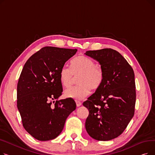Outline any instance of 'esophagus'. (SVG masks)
Returning <instances> with one entry per match:
<instances>
[{
    "instance_id": "1",
    "label": "esophagus",
    "mask_w": 155,
    "mask_h": 155,
    "mask_svg": "<svg viewBox=\"0 0 155 155\" xmlns=\"http://www.w3.org/2000/svg\"><path fill=\"white\" fill-rule=\"evenodd\" d=\"M76 104H77V107H80V105H82V102H80V101H76Z\"/></svg>"
}]
</instances>
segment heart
Segmentation results:
<instances>
[{
  "mask_svg": "<svg viewBox=\"0 0 155 155\" xmlns=\"http://www.w3.org/2000/svg\"><path fill=\"white\" fill-rule=\"evenodd\" d=\"M78 85L72 87L64 91L68 98L80 101L91 94V88L94 91L99 89L104 78L103 68L96 65L94 60L85 56H78L70 63V68L63 67L60 71V81L63 86L70 87L75 77H78Z\"/></svg>",
  "mask_w": 155,
  "mask_h": 155,
  "instance_id": "1",
  "label": "heart"
}]
</instances>
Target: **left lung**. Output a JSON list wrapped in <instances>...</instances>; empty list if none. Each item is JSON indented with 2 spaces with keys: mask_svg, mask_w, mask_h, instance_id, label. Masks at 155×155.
<instances>
[{
  "mask_svg": "<svg viewBox=\"0 0 155 155\" xmlns=\"http://www.w3.org/2000/svg\"><path fill=\"white\" fill-rule=\"evenodd\" d=\"M98 61L104 72L99 89L83 103L89 111L85 129L98 141H109L124 132L134 114V73L126 60L110 48L85 53Z\"/></svg>",
  "mask_w": 155,
  "mask_h": 155,
  "instance_id": "8db88e82",
  "label": "left lung"
}]
</instances>
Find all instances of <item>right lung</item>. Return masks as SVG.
<instances>
[{
    "instance_id": "right-lung-1",
    "label": "right lung",
    "mask_w": 155,
    "mask_h": 155,
    "mask_svg": "<svg viewBox=\"0 0 155 155\" xmlns=\"http://www.w3.org/2000/svg\"><path fill=\"white\" fill-rule=\"evenodd\" d=\"M77 49L46 46L26 62L17 87V106L24 128L35 139L49 141L62 131L76 109L75 101L58 99L63 87L60 71Z\"/></svg>"
}]
</instances>
